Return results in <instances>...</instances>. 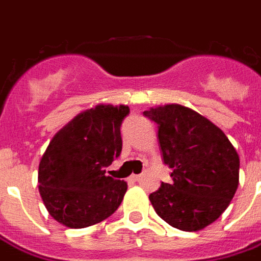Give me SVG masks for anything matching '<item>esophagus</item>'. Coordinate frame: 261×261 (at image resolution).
I'll return each mask as SVG.
<instances>
[{
	"label": "esophagus",
	"instance_id": "obj_1",
	"mask_svg": "<svg viewBox=\"0 0 261 261\" xmlns=\"http://www.w3.org/2000/svg\"><path fill=\"white\" fill-rule=\"evenodd\" d=\"M130 178L133 180V181H138L139 178H141V174H131Z\"/></svg>",
	"mask_w": 261,
	"mask_h": 261
}]
</instances>
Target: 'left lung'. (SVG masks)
Segmentation results:
<instances>
[{
    "instance_id": "8db88e82",
    "label": "left lung",
    "mask_w": 261,
    "mask_h": 261,
    "mask_svg": "<svg viewBox=\"0 0 261 261\" xmlns=\"http://www.w3.org/2000/svg\"><path fill=\"white\" fill-rule=\"evenodd\" d=\"M143 115L159 124L164 163L172 184L149 195L159 217L184 231L202 230L221 217L239 187L240 157L219 127L180 104Z\"/></svg>"
}]
</instances>
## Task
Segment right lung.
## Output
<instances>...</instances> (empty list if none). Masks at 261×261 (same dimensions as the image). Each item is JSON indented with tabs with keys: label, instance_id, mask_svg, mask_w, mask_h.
Masks as SVG:
<instances>
[{
	"label": "right lung",
	"instance_id": "obj_1",
	"mask_svg": "<svg viewBox=\"0 0 261 261\" xmlns=\"http://www.w3.org/2000/svg\"><path fill=\"white\" fill-rule=\"evenodd\" d=\"M127 106L98 104L54 135L39 164V192L55 221L71 229L92 226L118 210L124 180L106 176L122 151L120 124Z\"/></svg>",
	"mask_w": 261,
	"mask_h": 261
}]
</instances>
